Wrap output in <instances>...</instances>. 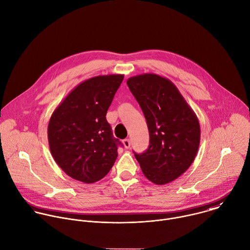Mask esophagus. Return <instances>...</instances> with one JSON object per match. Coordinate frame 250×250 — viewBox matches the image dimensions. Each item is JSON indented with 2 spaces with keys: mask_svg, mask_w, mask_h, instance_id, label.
Segmentation results:
<instances>
[{
  "mask_svg": "<svg viewBox=\"0 0 250 250\" xmlns=\"http://www.w3.org/2000/svg\"><path fill=\"white\" fill-rule=\"evenodd\" d=\"M123 144H124V146H125V149H128V148L130 147V141H129V139H125V140L123 141Z\"/></svg>",
  "mask_w": 250,
  "mask_h": 250,
  "instance_id": "34e87169",
  "label": "esophagus"
}]
</instances>
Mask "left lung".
<instances>
[{
  "label": "left lung",
  "mask_w": 250,
  "mask_h": 250,
  "mask_svg": "<svg viewBox=\"0 0 250 250\" xmlns=\"http://www.w3.org/2000/svg\"><path fill=\"white\" fill-rule=\"evenodd\" d=\"M126 83L139 103L150 134L143 154H134L145 177L166 185L193 164L200 146V122L176 85L153 73L133 76Z\"/></svg>",
  "instance_id": "8db88e82"
}]
</instances>
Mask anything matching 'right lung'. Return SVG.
<instances>
[{"label": "right lung", "instance_id": "1", "mask_svg": "<svg viewBox=\"0 0 250 250\" xmlns=\"http://www.w3.org/2000/svg\"><path fill=\"white\" fill-rule=\"evenodd\" d=\"M123 74L90 78L75 86L51 114L47 139L52 158L70 177L83 183L102 179L118 157L106 114Z\"/></svg>", "mask_w": 250, "mask_h": 250}]
</instances>
